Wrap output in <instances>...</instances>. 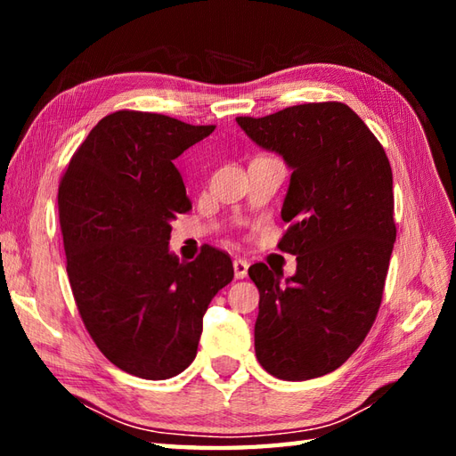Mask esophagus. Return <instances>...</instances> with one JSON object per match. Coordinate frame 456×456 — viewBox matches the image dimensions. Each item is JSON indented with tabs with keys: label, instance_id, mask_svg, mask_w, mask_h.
<instances>
[{
	"label": "esophagus",
	"instance_id": "1",
	"mask_svg": "<svg viewBox=\"0 0 456 456\" xmlns=\"http://www.w3.org/2000/svg\"><path fill=\"white\" fill-rule=\"evenodd\" d=\"M233 270H235V278H247L248 263L245 258H235L233 260Z\"/></svg>",
	"mask_w": 456,
	"mask_h": 456
}]
</instances>
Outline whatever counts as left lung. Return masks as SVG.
Instances as JSON below:
<instances>
[{"label":"left lung","instance_id":"left-lung-1","mask_svg":"<svg viewBox=\"0 0 456 456\" xmlns=\"http://www.w3.org/2000/svg\"><path fill=\"white\" fill-rule=\"evenodd\" d=\"M237 123L294 170L278 248L296 255V274L280 282L265 263L248 268L260 294L256 358L282 380L329 374L361 346L382 304L395 240L390 160L341 102Z\"/></svg>","mask_w":456,"mask_h":456}]
</instances>
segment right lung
<instances>
[{
	"instance_id": "obj_1",
	"label": "right lung",
	"mask_w": 456,
	"mask_h": 456,
	"mask_svg": "<svg viewBox=\"0 0 456 456\" xmlns=\"http://www.w3.org/2000/svg\"><path fill=\"white\" fill-rule=\"evenodd\" d=\"M216 125L119 110L95 125L58 186L74 302L92 341L121 370L167 380L191 364L211 297L233 280L225 250L168 253L170 221L191 209L174 159Z\"/></svg>"
}]
</instances>
